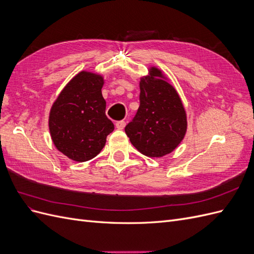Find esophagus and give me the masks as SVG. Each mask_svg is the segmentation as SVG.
Returning <instances> with one entry per match:
<instances>
[{
    "label": "esophagus",
    "instance_id": "34e87169",
    "mask_svg": "<svg viewBox=\"0 0 254 254\" xmlns=\"http://www.w3.org/2000/svg\"><path fill=\"white\" fill-rule=\"evenodd\" d=\"M125 126H126V122H124V121L117 122V124H115V127H117V128H118V129H120V130L124 129V128H125Z\"/></svg>",
    "mask_w": 254,
    "mask_h": 254
}]
</instances>
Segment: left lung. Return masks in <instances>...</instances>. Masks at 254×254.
<instances>
[{
	"instance_id": "obj_1",
	"label": "left lung",
	"mask_w": 254,
	"mask_h": 254,
	"mask_svg": "<svg viewBox=\"0 0 254 254\" xmlns=\"http://www.w3.org/2000/svg\"><path fill=\"white\" fill-rule=\"evenodd\" d=\"M140 107L125 127L130 142L142 155L162 158L186 136L188 117L178 92L157 66L140 79Z\"/></svg>"
}]
</instances>
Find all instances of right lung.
Wrapping results in <instances>:
<instances>
[{
  "mask_svg": "<svg viewBox=\"0 0 254 254\" xmlns=\"http://www.w3.org/2000/svg\"><path fill=\"white\" fill-rule=\"evenodd\" d=\"M104 76L80 71L61 90L49 115V129L55 147L76 162H86L105 147L114 130L106 117L102 94Z\"/></svg>",
  "mask_w": 254,
  "mask_h": 254,
  "instance_id": "add662e5",
  "label": "right lung"
}]
</instances>
